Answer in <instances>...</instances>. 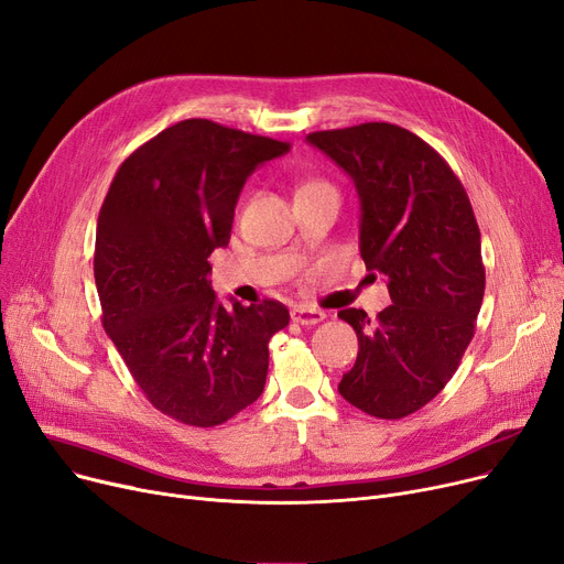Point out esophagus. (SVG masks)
<instances>
[{"label": "esophagus", "instance_id": "obj_1", "mask_svg": "<svg viewBox=\"0 0 564 564\" xmlns=\"http://www.w3.org/2000/svg\"><path fill=\"white\" fill-rule=\"evenodd\" d=\"M291 318L301 326H316L326 318V312H321L316 307H307V305H296L291 310Z\"/></svg>", "mask_w": 564, "mask_h": 564}]
</instances>
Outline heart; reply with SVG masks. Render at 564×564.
Wrapping results in <instances>:
<instances>
[{"instance_id":"obj_1","label":"heart","mask_w":564,"mask_h":564,"mask_svg":"<svg viewBox=\"0 0 564 564\" xmlns=\"http://www.w3.org/2000/svg\"><path fill=\"white\" fill-rule=\"evenodd\" d=\"M316 183H321V181H310V183H305L303 187H307V185H316Z\"/></svg>"}]
</instances>
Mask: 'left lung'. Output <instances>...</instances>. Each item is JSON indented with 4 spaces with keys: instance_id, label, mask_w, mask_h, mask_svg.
Returning <instances> with one entry per match:
<instances>
[{
    "instance_id": "obj_1",
    "label": "left lung",
    "mask_w": 564,
    "mask_h": 564,
    "mask_svg": "<svg viewBox=\"0 0 564 564\" xmlns=\"http://www.w3.org/2000/svg\"><path fill=\"white\" fill-rule=\"evenodd\" d=\"M360 197V257L386 275L377 321L348 307L358 358L339 394L381 420L429 404L457 371L485 299L479 227L462 181L411 130L386 121L310 132Z\"/></svg>"
}]
</instances>
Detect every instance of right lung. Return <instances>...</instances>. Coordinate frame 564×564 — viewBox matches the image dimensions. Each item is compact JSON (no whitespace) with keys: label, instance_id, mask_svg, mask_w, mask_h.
<instances>
[{"label":"right lung","instance_id":"add662e5","mask_svg":"<svg viewBox=\"0 0 564 564\" xmlns=\"http://www.w3.org/2000/svg\"><path fill=\"white\" fill-rule=\"evenodd\" d=\"M286 142L185 119L132 151L100 206L94 278L102 328L151 404L216 426L261 397L278 301L227 310L208 257L225 248L248 176Z\"/></svg>","mask_w":564,"mask_h":564}]
</instances>
